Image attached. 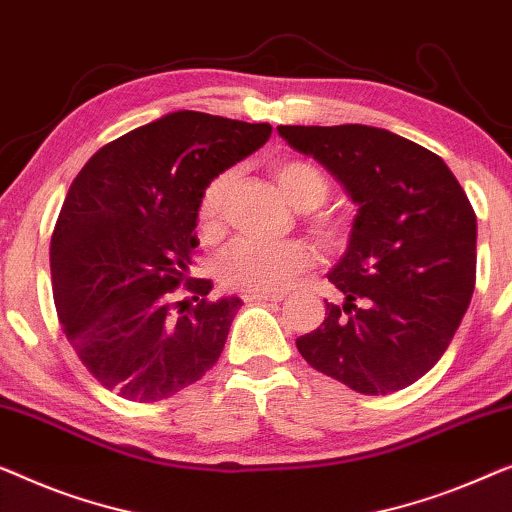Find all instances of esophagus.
<instances>
[{"instance_id": "1", "label": "esophagus", "mask_w": 512, "mask_h": 512, "mask_svg": "<svg viewBox=\"0 0 512 512\" xmlns=\"http://www.w3.org/2000/svg\"><path fill=\"white\" fill-rule=\"evenodd\" d=\"M244 302H281L284 295L281 293H247L242 295Z\"/></svg>"}]
</instances>
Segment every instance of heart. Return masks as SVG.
<instances>
[{
  "mask_svg": "<svg viewBox=\"0 0 512 512\" xmlns=\"http://www.w3.org/2000/svg\"><path fill=\"white\" fill-rule=\"evenodd\" d=\"M281 194L298 210H314L330 194V182L321 168L302 159L279 161L272 168ZM231 173H221L205 184L201 203H198V224L203 233H217L221 207ZM311 231L323 242L342 238L344 224L328 212L314 214L309 219ZM309 265V249L300 240H256L240 238L219 258V281L224 288L242 293H279L291 284L295 274Z\"/></svg>",
  "mask_w": 512,
  "mask_h": 512,
  "instance_id": "1",
  "label": "heart"
}]
</instances>
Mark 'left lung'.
<instances>
[{
  "label": "left lung",
  "mask_w": 512,
  "mask_h": 512,
  "mask_svg": "<svg viewBox=\"0 0 512 512\" xmlns=\"http://www.w3.org/2000/svg\"><path fill=\"white\" fill-rule=\"evenodd\" d=\"M358 205L328 279L344 305L298 337L311 367L362 395H390L425 376L462 323L476 286V212L446 161L397 133L277 127Z\"/></svg>",
  "instance_id": "1"
}]
</instances>
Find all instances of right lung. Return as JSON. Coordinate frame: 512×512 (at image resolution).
Segmentation results:
<instances>
[{
	"mask_svg": "<svg viewBox=\"0 0 512 512\" xmlns=\"http://www.w3.org/2000/svg\"><path fill=\"white\" fill-rule=\"evenodd\" d=\"M270 133L177 110L101 147L73 180L50 240L53 295L66 339L103 388L159 402L219 360L242 300H207L212 281L191 279L198 203ZM180 283L198 306L172 302Z\"/></svg>",
	"mask_w": 512,
	"mask_h": 512,
	"instance_id": "add662e5",
	"label": "right lung"
}]
</instances>
